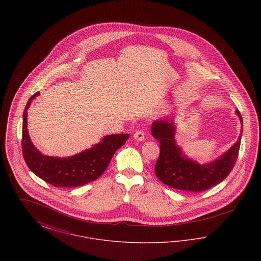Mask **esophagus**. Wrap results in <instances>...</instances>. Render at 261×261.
I'll return each instance as SVG.
<instances>
[{"instance_id":"1","label":"esophagus","mask_w":261,"mask_h":261,"mask_svg":"<svg viewBox=\"0 0 261 261\" xmlns=\"http://www.w3.org/2000/svg\"><path fill=\"white\" fill-rule=\"evenodd\" d=\"M133 137L136 141H139V142L144 141L145 140V132L143 130H138L134 133V136Z\"/></svg>"}]
</instances>
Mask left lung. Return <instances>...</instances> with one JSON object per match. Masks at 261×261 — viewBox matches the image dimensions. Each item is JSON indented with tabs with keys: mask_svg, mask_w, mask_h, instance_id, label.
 Here are the masks:
<instances>
[{
	"mask_svg": "<svg viewBox=\"0 0 261 261\" xmlns=\"http://www.w3.org/2000/svg\"><path fill=\"white\" fill-rule=\"evenodd\" d=\"M236 113L242 125L236 143L219 159L205 164L187 158L176 145L175 125L171 118L153 121L151 135L161 144L160 158L154 167L158 178L167 186L187 192H202L222 182L233 169L241 146L243 118L238 110Z\"/></svg>",
	"mask_w": 261,
	"mask_h": 261,
	"instance_id": "1",
	"label": "left lung"
}]
</instances>
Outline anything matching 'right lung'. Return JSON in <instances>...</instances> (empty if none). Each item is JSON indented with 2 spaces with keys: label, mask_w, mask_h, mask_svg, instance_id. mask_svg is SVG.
I'll list each match as a JSON object with an SVG mask.
<instances>
[{
  "label": "right lung",
  "mask_w": 261,
  "mask_h": 261,
  "mask_svg": "<svg viewBox=\"0 0 261 261\" xmlns=\"http://www.w3.org/2000/svg\"><path fill=\"white\" fill-rule=\"evenodd\" d=\"M37 96L39 92L31 96L23 112L21 148L29 169L45 182L60 188L82 186L98 179L109 166L116 149L126 143L129 134L103 137L91 149L72 156L61 159L44 155L32 144L27 130V111Z\"/></svg>",
  "instance_id": "obj_1"
}]
</instances>
